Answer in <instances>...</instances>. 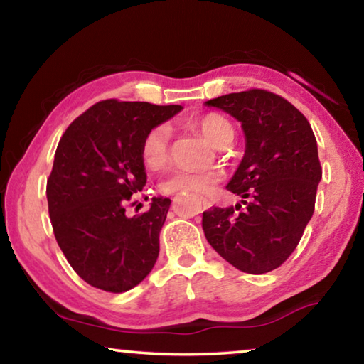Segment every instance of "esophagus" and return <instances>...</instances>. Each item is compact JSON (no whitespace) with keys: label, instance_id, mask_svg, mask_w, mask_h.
<instances>
[{"label":"esophagus","instance_id":"34e87169","mask_svg":"<svg viewBox=\"0 0 364 364\" xmlns=\"http://www.w3.org/2000/svg\"><path fill=\"white\" fill-rule=\"evenodd\" d=\"M200 204H203V209L205 210V209H209V207H210V200L205 199V198H200Z\"/></svg>","mask_w":364,"mask_h":364}]
</instances>
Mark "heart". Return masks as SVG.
I'll list each match as a JSON object with an SVG mask.
<instances>
[{
    "label": "heart",
    "mask_w": 364,
    "mask_h": 364,
    "mask_svg": "<svg viewBox=\"0 0 364 364\" xmlns=\"http://www.w3.org/2000/svg\"><path fill=\"white\" fill-rule=\"evenodd\" d=\"M196 126L205 136V139L215 147L230 144L235 137V128L230 121L218 113H209L196 121ZM168 129L166 126H154L144 134L139 147L141 161L147 170H159L168 160ZM218 181V173L213 170L188 171L180 170L171 173L160 183V191L164 194L196 193L207 194Z\"/></svg>",
    "instance_id": "obj_1"
}]
</instances>
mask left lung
Wrapping results in <instances>:
<instances>
[{
	"label": "left lung",
	"instance_id": "1",
	"mask_svg": "<svg viewBox=\"0 0 364 364\" xmlns=\"http://www.w3.org/2000/svg\"><path fill=\"white\" fill-rule=\"evenodd\" d=\"M205 103L241 121L246 136L245 157L227 186L243 205L205 210V238L241 272H270L295 251L313 217L322 178L314 132L295 105L264 89Z\"/></svg>",
	"mask_w": 364,
	"mask_h": 364
}]
</instances>
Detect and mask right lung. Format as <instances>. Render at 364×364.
Wrapping results in <instances>:
<instances>
[{"instance_id":"right-lung-1","label":"right lung","mask_w":364,"mask_h":364,"mask_svg":"<svg viewBox=\"0 0 364 364\" xmlns=\"http://www.w3.org/2000/svg\"><path fill=\"white\" fill-rule=\"evenodd\" d=\"M180 105L102 100L61 136L47 181L58 246L80 279L109 293L146 279L159 257V235L171 200L128 218L126 207L146 186L139 147L144 134L180 112Z\"/></svg>"}]
</instances>
